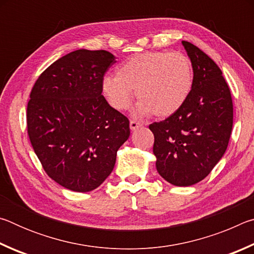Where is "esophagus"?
Returning <instances> with one entry per match:
<instances>
[{"mask_svg":"<svg viewBox=\"0 0 254 254\" xmlns=\"http://www.w3.org/2000/svg\"><path fill=\"white\" fill-rule=\"evenodd\" d=\"M141 126H142V124H141L140 122H137V121H134V120H131V121H130V128L132 131L136 130V128L140 127Z\"/></svg>","mask_w":254,"mask_h":254,"instance_id":"1","label":"esophagus"}]
</instances>
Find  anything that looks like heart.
Listing matches in <instances>:
<instances>
[{"mask_svg": "<svg viewBox=\"0 0 254 254\" xmlns=\"http://www.w3.org/2000/svg\"><path fill=\"white\" fill-rule=\"evenodd\" d=\"M194 87V68L186 55L147 51L127 58L117 68V76L102 79V93L117 111H126L133 98H140L136 113L159 118L175 114ZM136 92H134V91Z\"/></svg>", "mask_w": 254, "mask_h": 254, "instance_id": "obj_1", "label": "heart"}]
</instances>
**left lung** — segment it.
Here are the masks:
<instances>
[{
    "instance_id": "1",
    "label": "left lung",
    "mask_w": 254,
    "mask_h": 254,
    "mask_svg": "<svg viewBox=\"0 0 254 254\" xmlns=\"http://www.w3.org/2000/svg\"><path fill=\"white\" fill-rule=\"evenodd\" d=\"M194 68V87L184 106L149 128L157 170L175 186L199 183L221 160L233 127V102L220 69L198 47L183 41Z\"/></svg>"
}]
</instances>
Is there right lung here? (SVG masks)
<instances>
[{
  "label": "right lung",
  "mask_w": 254,
  "mask_h": 254,
  "mask_svg": "<svg viewBox=\"0 0 254 254\" xmlns=\"http://www.w3.org/2000/svg\"><path fill=\"white\" fill-rule=\"evenodd\" d=\"M114 58L106 50L72 51L51 64L30 93V142L46 174L70 190L100 186L130 136L128 119L102 95Z\"/></svg>",
  "instance_id": "obj_1"
}]
</instances>
